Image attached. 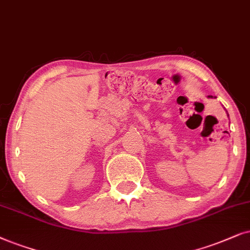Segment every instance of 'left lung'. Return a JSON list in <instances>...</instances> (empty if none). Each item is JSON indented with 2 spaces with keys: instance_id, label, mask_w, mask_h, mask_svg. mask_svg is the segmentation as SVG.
<instances>
[{
  "instance_id": "1",
  "label": "left lung",
  "mask_w": 250,
  "mask_h": 250,
  "mask_svg": "<svg viewBox=\"0 0 250 250\" xmlns=\"http://www.w3.org/2000/svg\"><path fill=\"white\" fill-rule=\"evenodd\" d=\"M208 97H212V96H208ZM229 115V114H228Z\"/></svg>"
}]
</instances>
